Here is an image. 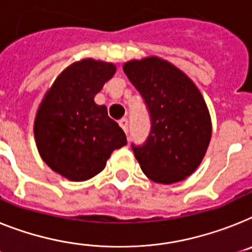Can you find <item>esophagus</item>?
Wrapping results in <instances>:
<instances>
[{
    "label": "esophagus",
    "instance_id": "1",
    "mask_svg": "<svg viewBox=\"0 0 252 252\" xmlns=\"http://www.w3.org/2000/svg\"><path fill=\"white\" fill-rule=\"evenodd\" d=\"M119 126H120V128L124 130V132L128 133V120H126V118H124V119L119 120Z\"/></svg>",
    "mask_w": 252,
    "mask_h": 252
}]
</instances>
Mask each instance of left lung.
Instances as JSON below:
<instances>
[{
  "label": "left lung",
  "instance_id": "8db88e82",
  "mask_svg": "<svg viewBox=\"0 0 252 252\" xmlns=\"http://www.w3.org/2000/svg\"><path fill=\"white\" fill-rule=\"evenodd\" d=\"M123 70L151 119L146 142L132 143L142 172L162 185L183 181L201 164L210 143L211 119L201 92L178 67L156 56L128 61Z\"/></svg>",
  "mask_w": 252,
  "mask_h": 252
}]
</instances>
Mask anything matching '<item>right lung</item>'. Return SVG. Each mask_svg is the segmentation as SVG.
I'll use <instances>...</instances> for the list:
<instances>
[{"label":"right lung","instance_id":"obj_1","mask_svg":"<svg viewBox=\"0 0 252 252\" xmlns=\"http://www.w3.org/2000/svg\"><path fill=\"white\" fill-rule=\"evenodd\" d=\"M116 67L84 59L67 66L46 92L34 120L43 161L69 181L82 182L103 170L111 152L126 145V133L94 102Z\"/></svg>","mask_w":252,"mask_h":252}]
</instances>
